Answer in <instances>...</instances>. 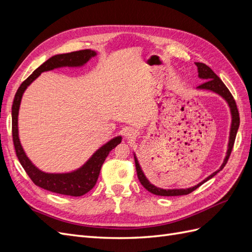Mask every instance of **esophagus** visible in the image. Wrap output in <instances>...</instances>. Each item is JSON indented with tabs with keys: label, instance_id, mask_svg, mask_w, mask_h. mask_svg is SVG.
Listing matches in <instances>:
<instances>
[{
	"label": "esophagus",
	"instance_id": "1",
	"mask_svg": "<svg viewBox=\"0 0 252 252\" xmlns=\"http://www.w3.org/2000/svg\"><path fill=\"white\" fill-rule=\"evenodd\" d=\"M125 135H126V139H128V140L135 139V136L138 135V132H136V130H134V129H128Z\"/></svg>",
	"mask_w": 252,
	"mask_h": 252
}]
</instances>
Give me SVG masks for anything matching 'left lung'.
<instances>
[{
	"instance_id": "1",
	"label": "left lung",
	"mask_w": 252,
	"mask_h": 252,
	"mask_svg": "<svg viewBox=\"0 0 252 252\" xmlns=\"http://www.w3.org/2000/svg\"><path fill=\"white\" fill-rule=\"evenodd\" d=\"M196 67H197V72H199V78L205 80V82L203 84H201L200 86H197V89H206V90H211L213 93H216L218 94H220L223 98H225V101L228 103L230 107V112H231V127H230V135H229V143H228V149H227V154L226 157L224 158L223 164L220 165V169L213 172L212 174H210L208 178H206L204 181H202L199 184L190 187V188H186V189H162L158 188L155 185H152L151 183L147 180V178L145 177V174L141 168V166L139 164L138 158H136L135 155H134V162H135V168H136V173H138V178L141 182V184L144 186L145 189H147L149 192L154 193L156 195H163V196H175V195H185V194H189L190 192H192L193 190H195L196 188H199L202 184H204L205 182H207L208 180H210L211 178L215 177V175L222 170L228 158L230 157L231 150L233 148V144H234V140L236 136V132H238V129L240 126V114H239V110L238 107H236V104L234 98L232 96V94H230V91L228 90V88L225 86V84L222 82L218 75L212 71V69L210 67H208L204 63H195Z\"/></svg>"
}]
</instances>
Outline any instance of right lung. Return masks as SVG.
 <instances>
[{"mask_svg": "<svg viewBox=\"0 0 252 252\" xmlns=\"http://www.w3.org/2000/svg\"><path fill=\"white\" fill-rule=\"evenodd\" d=\"M95 56L96 52L90 49L53 56L50 59H48L46 62L43 63L39 68H36V69L21 84L16 95H14L11 117L12 139L17 157L22 167L25 169L28 177L32 179L34 184L43 189L48 190V191L71 196H81L90 191L95 185L98 174H100L102 168V165L105 162L106 158L109 155V152L116 147L118 144L121 143L122 136H116V138L111 139L109 142L103 145L101 148H98L94 154L91 156V158L85 164L77 170L67 173L44 172L39 168H36V167L32 163V161L28 158L19 139L18 116L23 94H24V91L30 84L39 77L42 72L66 66L80 67L84 64H86L91 58Z\"/></svg>", "mask_w": 252, "mask_h": 252, "instance_id": "right-lung-1", "label": "right lung"}]
</instances>
